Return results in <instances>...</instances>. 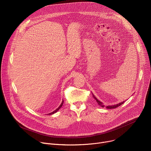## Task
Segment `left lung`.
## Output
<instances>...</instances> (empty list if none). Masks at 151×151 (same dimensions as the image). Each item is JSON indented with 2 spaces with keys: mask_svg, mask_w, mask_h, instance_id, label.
Returning <instances> with one entry per match:
<instances>
[{
  "mask_svg": "<svg viewBox=\"0 0 151 151\" xmlns=\"http://www.w3.org/2000/svg\"><path fill=\"white\" fill-rule=\"evenodd\" d=\"M93 94V97L94 98V99L96 100V101L97 102V103H98V104L99 105V106H100L101 107H104V104H103V103L100 101H99L95 96H94V95L93 94ZM125 101H122V102H121V103H119V104H115V105H112V106H106V108L107 109H114V108H116V107H118V106H121V104H122L124 103Z\"/></svg>",
  "mask_w": 151,
  "mask_h": 151,
  "instance_id": "left-lung-1",
  "label": "left lung"
}]
</instances>
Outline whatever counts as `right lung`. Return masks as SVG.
<instances>
[{"mask_svg":"<svg viewBox=\"0 0 151 151\" xmlns=\"http://www.w3.org/2000/svg\"><path fill=\"white\" fill-rule=\"evenodd\" d=\"M63 103H64V101H63H63H62V102H61V104L59 106V107H58V108L56 109V110H55L54 111H53L52 112H51V113H50V114H48V115H52V114H55V113H56L60 108L61 107V106H63Z\"/></svg>","mask_w":151,"mask_h":151,"instance_id":"obj_1","label":"right lung"}]
</instances>
